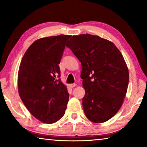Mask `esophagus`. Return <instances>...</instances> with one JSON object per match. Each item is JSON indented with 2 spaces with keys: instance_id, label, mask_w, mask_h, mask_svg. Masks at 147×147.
I'll return each instance as SVG.
<instances>
[{
  "instance_id": "obj_1",
  "label": "esophagus",
  "mask_w": 147,
  "mask_h": 147,
  "mask_svg": "<svg viewBox=\"0 0 147 147\" xmlns=\"http://www.w3.org/2000/svg\"><path fill=\"white\" fill-rule=\"evenodd\" d=\"M69 86L71 87V88H74V87L76 86V84H69Z\"/></svg>"
}]
</instances>
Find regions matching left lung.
Wrapping results in <instances>:
<instances>
[{"mask_svg": "<svg viewBox=\"0 0 147 147\" xmlns=\"http://www.w3.org/2000/svg\"><path fill=\"white\" fill-rule=\"evenodd\" d=\"M66 47L81 62L86 117L94 123L108 121L127 92L129 72L123 55L111 41L89 34L73 36Z\"/></svg>", "mask_w": 147, "mask_h": 147, "instance_id": "obj_1", "label": "left lung"}]
</instances>
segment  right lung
I'll list each match as a JSON object with an SVG mask.
<instances>
[{"instance_id": "right-lung-1", "label": "right lung", "mask_w": 147, "mask_h": 147, "mask_svg": "<svg viewBox=\"0 0 147 147\" xmlns=\"http://www.w3.org/2000/svg\"><path fill=\"white\" fill-rule=\"evenodd\" d=\"M71 36L59 35L35 41L20 64L17 87L20 97L34 117L53 124L64 115L69 93L60 79V63L67 41Z\"/></svg>"}]
</instances>
